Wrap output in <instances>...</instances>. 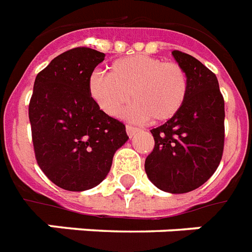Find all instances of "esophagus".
Returning a JSON list of instances; mask_svg holds the SVG:
<instances>
[{
  "label": "esophagus",
  "mask_w": 252,
  "mask_h": 252,
  "mask_svg": "<svg viewBox=\"0 0 252 252\" xmlns=\"http://www.w3.org/2000/svg\"><path fill=\"white\" fill-rule=\"evenodd\" d=\"M126 133H128V136H130V137H132V136H134V134L137 133L138 130H140L137 126H130V124H128V126H126Z\"/></svg>",
  "instance_id": "34e87169"
}]
</instances>
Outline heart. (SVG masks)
<instances>
[{
    "label": "heart",
    "instance_id": "heart-1",
    "mask_svg": "<svg viewBox=\"0 0 252 252\" xmlns=\"http://www.w3.org/2000/svg\"><path fill=\"white\" fill-rule=\"evenodd\" d=\"M188 93V78L176 63L136 55L114 61L108 74L99 70L89 77V94L99 108L119 116L130 102L128 115L134 120L153 119L166 122L183 106Z\"/></svg>",
    "mask_w": 252,
    "mask_h": 252
}]
</instances>
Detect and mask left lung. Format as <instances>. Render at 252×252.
Segmentation results:
<instances>
[{"label":"left lung","instance_id":"1","mask_svg":"<svg viewBox=\"0 0 252 252\" xmlns=\"http://www.w3.org/2000/svg\"><path fill=\"white\" fill-rule=\"evenodd\" d=\"M188 78L183 106L152 129L153 152L145 159L150 182L170 193L199 188L219 167L225 140V102L213 72L191 55L172 51Z\"/></svg>","mask_w":252,"mask_h":252}]
</instances>
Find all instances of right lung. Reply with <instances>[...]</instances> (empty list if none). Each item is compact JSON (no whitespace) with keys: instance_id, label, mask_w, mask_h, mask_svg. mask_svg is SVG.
<instances>
[{"instance_id":"1","label":"right lung","mask_w":252,"mask_h":252,"mask_svg":"<svg viewBox=\"0 0 252 252\" xmlns=\"http://www.w3.org/2000/svg\"><path fill=\"white\" fill-rule=\"evenodd\" d=\"M104 53L78 47L55 57L35 78L29 106L39 167L66 191H86L110 172L126 126L103 112L89 94V77Z\"/></svg>"}]
</instances>
